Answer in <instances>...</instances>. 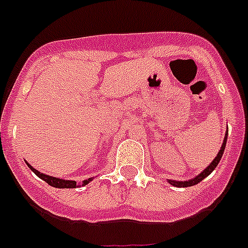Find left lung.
<instances>
[{"mask_svg": "<svg viewBox=\"0 0 248 248\" xmlns=\"http://www.w3.org/2000/svg\"><path fill=\"white\" fill-rule=\"evenodd\" d=\"M228 133H229V131L226 130V134H225V138H224V142H222L221 149H220V151H219V154H217V157H215L214 160H213V162H210V165H209L208 167H206V169L204 170L203 172H202V173H199L198 176L194 177V178H193V179H189V181H182V182H179V181H172V179H169L170 185L174 186V187H179V188H182V187H192V186L198 185L199 182L203 181V179L205 178V177H208L209 174L212 173V172L214 171L215 169H217V166L219 165L220 160H221V157H222V154H224V151H225V146H226V140H228Z\"/></svg>", "mask_w": 248, "mask_h": 248, "instance_id": "left-lung-1", "label": "left lung"}]
</instances>
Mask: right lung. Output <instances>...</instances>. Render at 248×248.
I'll return each mask as SVG.
<instances>
[{
    "instance_id": "obj_1",
    "label": "right lung",
    "mask_w": 248,
    "mask_h": 248,
    "mask_svg": "<svg viewBox=\"0 0 248 248\" xmlns=\"http://www.w3.org/2000/svg\"><path fill=\"white\" fill-rule=\"evenodd\" d=\"M28 165L29 169L36 174V176L42 178L43 181H45L49 186L51 187H55V188H76V187H81V186H86L88 185L93 178H88L85 179V181L79 182V183H76V181H65V179H61V178H56V177H51V176H46L44 173H40L39 171H36L35 169H33V166L29 165L28 162H26Z\"/></svg>"
}]
</instances>
